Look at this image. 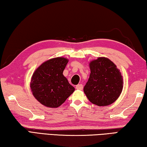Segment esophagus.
I'll return each instance as SVG.
<instances>
[{
	"label": "esophagus",
	"mask_w": 147,
	"mask_h": 147,
	"mask_svg": "<svg viewBox=\"0 0 147 147\" xmlns=\"http://www.w3.org/2000/svg\"><path fill=\"white\" fill-rule=\"evenodd\" d=\"M76 89H78V90H82L83 88V86L82 84H79V85H76Z\"/></svg>",
	"instance_id": "esophagus-1"
}]
</instances>
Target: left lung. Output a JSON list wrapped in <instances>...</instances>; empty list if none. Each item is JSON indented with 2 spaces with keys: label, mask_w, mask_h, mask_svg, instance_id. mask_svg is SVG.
<instances>
[{
  "label": "left lung",
  "mask_w": 147,
  "mask_h": 147,
  "mask_svg": "<svg viewBox=\"0 0 147 147\" xmlns=\"http://www.w3.org/2000/svg\"><path fill=\"white\" fill-rule=\"evenodd\" d=\"M89 66L90 77L83 88L88 100L98 106L115 102L123 88V79L116 65L107 58L98 57Z\"/></svg>",
  "instance_id": "1"
}]
</instances>
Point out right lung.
Masks as SVG:
<instances>
[{
	"label": "right lung",
	"mask_w": 147,
	"mask_h": 147,
	"mask_svg": "<svg viewBox=\"0 0 147 147\" xmlns=\"http://www.w3.org/2000/svg\"><path fill=\"white\" fill-rule=\"evenodd\" d=\"M68 62L66 58H54L44 62L34 72L30 84L31 91L44 106H61L75 90L63 75Z\"/></svg>",
	"instance_id": "right-lung-1"
}]
</instances>
